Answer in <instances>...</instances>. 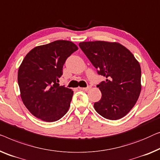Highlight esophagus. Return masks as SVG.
<instances>
[{"instance_id": "esophagus-1", "label": "esophagus", "mask_w": 160, "mask_h": 160, "mask_svg": "<svg viewBox=\"0 0 160 160\" xmlns=\"http://www.w3.org/2000/svg\"><path fill=\"white\" fill-rule=\"evenodd\" d=\"M82 90H84V91H89V90L91 89V87H85V88H80Z\"/></svg>"}]
</instances>
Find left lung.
<instances>
[{
    "instance_id": "1",
    "label": "left lung",
    "mask_w": 160,
    "mask_h": 160,
    "mask_svg": "<svg viewBox=\"0 0 160 160\" xmlns=\"http://www.w3.org/2000/svg\"><path fill=\"white\" fill-rule=\"evenodd\" d=\"M79 47L98 74L107 78L97 86L101 99L94 104L99 115L118 120L130 112L142 90V71L138 61L128 49L115 42H82Z\"/></svg>"
}]
</instances>
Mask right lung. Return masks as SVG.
<instances>
[{"instance_id": "add662e5", "label": "right lung", "mask_w": 160, "mask_h": 160, "mask_svg": "<svg viewBox=\"0 0 160 160\" xmlns=\"http://www.w3.org/2000/svg\"><path fill=\"white\" fill-rule=\"evenodd\" d=\"M78 49L72 42L56 40L26 55L18 68V84L23 103L34 116L54 122L68 112L73 92L58 82L67 58Z\"/></svg>"}]
</instances>
